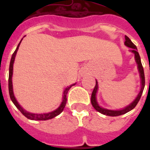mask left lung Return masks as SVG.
<instances>
[{"label":"left lung","instance_id":"obj_1","mask_svg":"<svg viewBox=\"0 0 150 150\" xmlns=\"http://www.w3.org/2000/svg\"><path fill=\"white\" fill-rule=\"evenodd\" d=\"M125 45L128 47L132 48V50H130L132 53L135 54V62L137 64L138 70H139V76L140 79H141V89H140V91L139 93V94L136 96V98L133 100L132 102L130 104L128 105L127 107H124L123 109L121 110H109L107 109V108H103V107H100L99 105L98 102H97V100H96V93H97V91H98V82L97 80H96V86L94 87L93 91L92 93L91 96V103L93 105V107L95 108L96 110H97L98 112L101 113V114H104V115H107V116H111V117H116L119 116V115H122V114H125L126 113H128L130 110H132V109H134L135 107V106L137 105V103L139 101L140 98H141V96H142V92H143V89H144L145 87V75H144V70H143V68H142V63H141V58H140L139 54L138 52L137 47L134 44V43L131 41V40L128 38V36H125ZM150 83V80H149Z\"/></svg>","mask_w":150,"mask_h":150}]
</instances>
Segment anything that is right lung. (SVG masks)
<instances>
[{
    "label": "right lung",
    "mask_w": 150,
    "mask_h": 150,
    "mask_svg": "<svg viewBox=\"0 0 150 150\" xmlns=\"http://www.w3.org/2000/svg\"><path fill=\"white\" fill-rule=\"evenodd\" d=\"M22 40L20 41V43H18L16 50H15V52L13 53L12 56H11V59L10 61V66H9V76H8V90H9V95H10V98L11 100V101L13 102V103L15 105V107H17L18 109L19 110L21 113H22L25 117H26L27 118L30 119V120H33V121H46V120H49V119L54 118V117L57 116L59 114H61V112L63 111L64 108L65 107L66 102H67V93H68V90L71 89V87L72 86H75L76 83H74V84H71L69 86L66 87L64 90L63 92V97H62V102L60 104L57 108L56 110H54L53 111L49 112V113H45V114H34V113H30V112L27 111L25 109H23L20 104L18 103V102L17 101V100L15 99V95H14V92H13V85H12V75H13V65H14V62H15V56H16V54H17V51L18 50V47H19V45Z\"/></svg>",
    "instance_id": "add662e5"
}]
</instances>
